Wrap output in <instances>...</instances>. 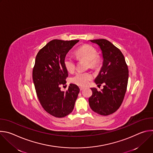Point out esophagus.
<instances>
[{
  "instance_id": "esophagus-1",
  "label": "esophagus",
  "mask_w": 153,
  "mask_h": 153,
  "mask_svg": "<svg viewBox=\"0 0 153 153\" xmlns=\"http://www.w3.org/2000/svg\"><path fill=\"white\" fill-rule=\"evenodd\" d=\"M79 88H80V91H82V90H83L84 89V88H83V87H82V86H80Z\"/></svg>"
}]
</instances>
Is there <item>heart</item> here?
<instances>
[{
  "mask_svg": "<svg viewBox=\"0 0 153 153\" xmlns=\"http://www.w3.org/2000/svg\"><path fill=\"white\" fill-rule=\"evenodd\" d=\"M76 56L77 59L86 60L87 67L97 68L100 63V59L97 56L96 48L90 45H84L76 51ZM63 65L69 73H73L76 68L75 60L70 55H66L63 59ZM92 79V74L90 72L78 71L71 78V82L79 86L88 85Z\"/></svg>",
  "mask_w": 153,
  "mask_h": 153,
  "instance_id": "1",
  "label": "heart"
}]
</instances>
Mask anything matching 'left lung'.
<instances>
[{
    "mask_svg": "<svg viewBox=\"0 0 153 153\" xmlns=\"http://www.w3.org/2000/svg\"><path fill=\"white\" fill-rule=\"evenodd\" d=\"M98 45L103 57V65L94 82L103 83V88L98 91L91 88L92 96L89 105L95 113L108 116L116 111L120 106L126 91L128 69L125 57L119 48L103 39L91 40Z\"/></svg>",
    "mask_w": 153,
    "mask_h": 153,
    "instance_id": "left-lung-1",
    "label": "left lung"
}]
</instances>
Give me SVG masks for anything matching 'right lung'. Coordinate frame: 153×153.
Instances as JSON below:
<instances>
[{
	"label": "right lung",
	"mask_w": 153,
	"mask_h": 153,
	"mask_svg": "<svg viewBox=\"0 0 153 153\" xmlns=\"http://www.w3.org/2000/svg\"><path fill=\"white\" fill-rule=\"evenodd\" d=\"M79 40L65 41L54 39L37 53L33 71V79L39 100L43 109L56 117H63L74 109L80 89L71 83L67 91L60 85L66 83L68 71L63 59Z\"/></svg>",
	"instance_id": "add662e5"
}]
</instances>
